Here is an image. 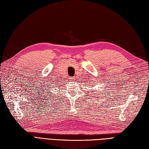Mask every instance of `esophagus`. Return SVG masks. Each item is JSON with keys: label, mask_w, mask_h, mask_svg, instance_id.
<instances>
[{"label": "esophagus", "mask_w": 149, "mask_h": 149, "mask_svg": "<svg viewBox=\"0 0 149 149\" xmlns=\"http://www.w3.org/2000/svg\"><path fill=\"white\" fill-rule=\"evenodd\" d=\"M72 81H73V80H74V78H72Z\"/></svg>", "instance_id": "1"}]
</instances>
